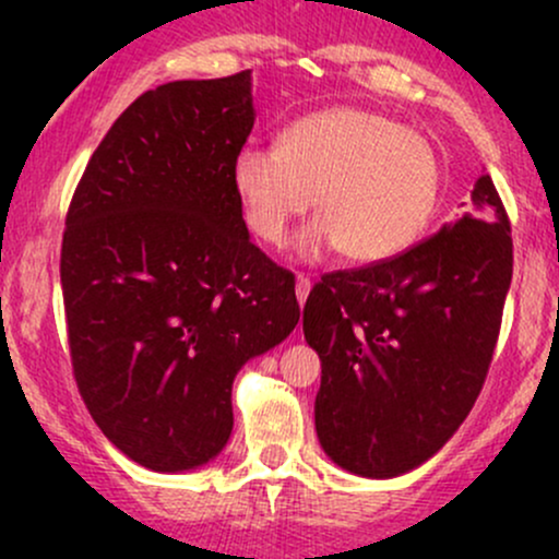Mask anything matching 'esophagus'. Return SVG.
I'll return each mask as SVG.
<instances>
[{"instance_id": "1", "label": "esophagus", "mask_w": 559, "mask_h": 559, "mask_svg": "<svg viewBox=\"0 0 559 559\" xmlns=\"http://www.w3.org/2000/svg\"><path fill=\"white\" fill-rule=\"evenodd\" d=\"M310 278H307V275H297V299H299V305H305L307 301V294H310Z\"/></svg>"}]
</instances>
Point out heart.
<instances>
[{"label":"heart","mask_w":559,"mask_h":559,"mask_svg":"<svg viewBox=\"0 0 559 559\" xmlns=\"http://www.w3.org/2000/svg\"><path fill=\"white\" fill-rule=\"evenodd\" d=\"M441 176L439 152L420 131L357 105L301 115L284 128L281 146H241L230 168L260 241H284L316 194L320 217L299 236V254L316 260L342 249L360 265L400 258L426 236Z\"/></svg>","instance_id":"b5f03b06"}]
</instances>
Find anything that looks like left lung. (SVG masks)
I'll list each match as a JSON object with an SVG mask.
<instances>
[{
  "label": "left lung",
  "instance_id": "8db88e82",
  "mask_svg": "<svg viewBox=\"0 0 559 559\" xmlns=\"http://www.w3.org/2000/svg\"><path fill=\"white\" fill-rule=\"evenodd\" d=\"M510 281V217L480 176L457 223L312 286L301 329L323 365L316 428L333 463L394 478L452 439L484 389Z\"/></svg>",
  "mask_w": 559,
  "mask_h": 559
}]
</instances>
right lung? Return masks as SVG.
I'll use <instances>...</instances> for the list:
<instances>
[{
  "instance_id": "1",
  "label": "right lung",
  "mask_w": 559,
  "mask_h": 559,
  "mask_svg": "<svg viewBox=\"0 0 559 559\" xmlns=\"http://www.w3.org/2000/svg\"><path fill=\"white\" fill-rule=\"evenodd\" d=\"M252 73L144 92L88 159L60 254L70 362L133 463L194 471L226 447L241 365L299 323L294 273L249 241L230 181Z\"/></svg>"
}]
</instances>
